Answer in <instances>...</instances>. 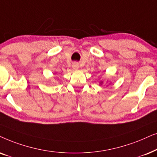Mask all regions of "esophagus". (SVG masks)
<instances>
[{"instance_id":"esophagus-1","label":"esophagus","mask_w":157,"mask_h":157,"mask_svg":"<svg viewBox=\"0 0 157 157\" xmlns=\"http://www.w3.org/2000/svg\"><path fill=\"white\" fill-rule=\"evenodd\" d=\"M72 68L73 70H77V69L79 68V64L77 63V62H74V63L72 64Z\"/></svg>"}]
</instances>
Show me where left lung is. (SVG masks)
Instances as JSON below:
<instances>
[{
    "label": "left lung",
    "mask_w": 157,
    "mask_h": 157,
    "mask_svg": "<svg viewBox=\"0 0 157 157\" xmlns=\"http://www.w3.org/2000/svg\"><path fill=\"white\" fill-rule=\"evenodd\" d=\"M108 82H109V84H108V85H110V81H108ZM103 81H100V82H99V85H103Z\"/></svg>",
    "instance_id": "8db88e82"
}]
</instances>
